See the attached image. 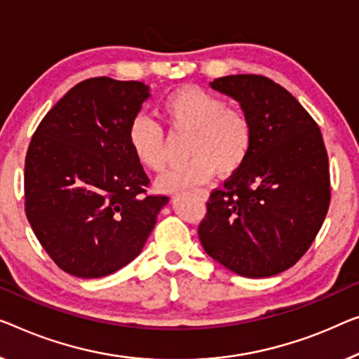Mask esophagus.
<instances>
[{
  "mask_svg": "<svg viewBox=\"0 0 359 359\" xmlns=\"http://www.w3.org/2000/svg\"><path fill=\"white\" fill-rule=\"evenodd\" d=\"M195 194L201 198L203 201H206L208 198H210V191L208 190H203V189H200V190H195Z\"/></svg>",
  "mask_w": 359,
  "mask_h": 359,
  "instance_id": "1",
  "label": "esophagus"
}]
</instances>
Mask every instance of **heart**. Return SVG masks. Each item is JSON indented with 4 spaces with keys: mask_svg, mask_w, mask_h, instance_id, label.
Returning a JSON list of instances; mask_svg holds the SVG:
<instances>
[{
    "mask_svg": "<svg viewBox=\"0 0 359 359\" xmlns=\"http://www.w3.org/2000/svg\"><path fill=\"white\" fill-rule=\"evenodd\" d=\"M164 121L174 133H189L185 165L175 168L156 180L163 194H179L212 179L214 174L232 175L243 168L253 147V122L240 108L201 87L175 88L159 104ZM127 143L138 163L153 172L168 165L164 133L158 122L147 116L133 117L127 128Z\"/></svg>",
    "mask_w": 359,
    "mask_h": 359,
    "instance_id": "heart-1",
    "label": "heart"
}]
</instances>
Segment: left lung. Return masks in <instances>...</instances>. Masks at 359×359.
<instances>
[{
  "label": "left lung",
  "instance_id": "obj_1",
  "mask_svg": "<svg viewBox=\"0 0 359 359\" xmlns=\"http://www.w3.org/2000/svg\"><path fill=\"white\" fill-rule=\"evenodd\" d=\"M210 87L237 101L255 135L243 168L211 194L200 242L235 274L276 276L306 253L327 214L323 135L295 96L271 79L240 74L214 79Z\"/></svg>",
  "mask_w": 359,
  "mask_h": 359
}]
</instances>
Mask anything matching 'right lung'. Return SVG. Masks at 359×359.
<instances>
[{"instance_id": "obj_1", "label": "right lung", "mask_w": 359, "mask_h": 359, "mask_svg": "<svg viewBox=\"0 0 359 359\" xmlns=\"http://www.w3.org/2000/svg\"><path fill=\"white\" fill-rule=\"evenodd\" d=\"M151 96L143 82L83 80L53 106L25 156V214L50 258L98 279L140 255L168 196L149 184L127 128Z\"/></svg>"}]
</instances>
